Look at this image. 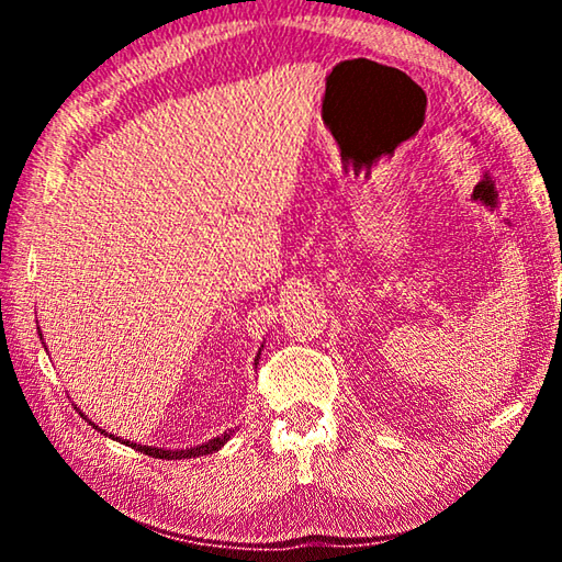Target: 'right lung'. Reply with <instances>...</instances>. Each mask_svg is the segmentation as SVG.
Returning a JSON list of instances; mask_svg holds the SVG:
<instances>
[{"instance_id": "right-lung-1", "label": "right lung", "mask_w": 562, "mask_h": 562, "mask_svg": "<svg viewBox=\"0 0 562 562\" xmlns=\"http://www.w3.org/2000/svg\"><path fill=\"white\" fill-rule=\"evenodd\" d=\"M40 339H42V331H40ZM44 345V341H42ZM44 349H46V345H44ZM258 359H260V351H258ZM258 359H255V367H258ZM79 414L87 418L89 422V416L81 412L79 408ZM93 429L97 431H101L103 436H109V439H113V441H121L119 436H113V434H109V431H103L101 426H97L93 422H89ZM235 431L233 429H227L225 434H221V436H215V439H207L205 443H201V446H190V449H158V446H140V443H133V441H123L126 446H131V449H136V451H144L146 456H154V459H168V461H178V459H195V456H207V453H213V451H217V449H223V446L231 441V436H233Z\"/></svg>"}]
</instances>
